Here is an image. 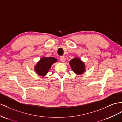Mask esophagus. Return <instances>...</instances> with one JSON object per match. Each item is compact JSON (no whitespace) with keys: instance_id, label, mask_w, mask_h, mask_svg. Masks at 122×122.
I'll list each match as a JSON object with an SVG mask.
<instances>
[{"instance_id":"1","label":"esophagus","mask_w":122,"mask_h":122,"mask_svg":"<svg viewBox=\"0 0 122 122\" xmlns=\"http://www.w3.org/2000/svg\"><path fill=\"white\" fill-rule=\"evenodd\" d=\"M60 60L61 61V62H64L65 61V58L64 56H61L60 58Z\"/></svg>"}]
</instances>
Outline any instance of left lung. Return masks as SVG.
Segmentation results:
<instances>
[{
    "mask_svg": "<svg viewBox=\"0 0 122 122\" xmlns=\"http://www.w3.org/2000/svg\"><path fill=\"white\" fill-rule=\"evenodd\" d=\"M70 64L74 72L77 75L82 74L86 71L85 63L78 58L75 57L71 59L70 62Z\"/></svg>",
    "mask_w": 122,
    "mask_h": 122,
    "instance_id": "1",
    "label": "left lung"
}]
</instances>
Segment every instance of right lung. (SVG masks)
<instances>
[{"mask_svg":"<svg viewBox=\"0 0 122 122\" xmlns=\"http://www.w3.org/2000/svg\"><path fill=\"white\" fill-rule=\"evenodd\" d=\"M57 61V59L54 57H43L34 66V70L39 76H44L48 73L52 64Z\"/></svg>","mask_w":122,"mask_h":122,"instance_id":"add662e5","label":"right lung"}]
</instances>
